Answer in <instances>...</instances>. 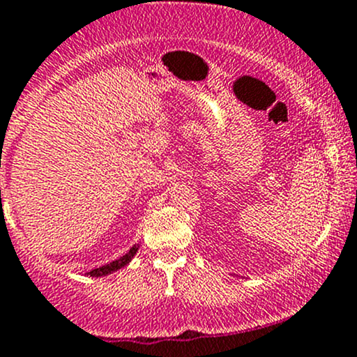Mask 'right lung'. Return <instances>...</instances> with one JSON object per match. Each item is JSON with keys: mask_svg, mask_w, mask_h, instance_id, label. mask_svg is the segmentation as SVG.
<instances>
[{"mask_svg": "<svg viewBox=\"0 0 357 357\" xmlns=\"http://www.w3.org/2000/svg\"><path fill=\"white\" fill-rule=\"evenodd\" d=\"M138 250H140V245L137 243V245L131 246L128 253L123 255L121 258H118V260L111 261V264H107V265H102V267H97V268L90 270L87 275H90V277H106V275H109V273H114V272H118V270L128 267L130 261L133 260Z\"/></svg>", "mask_w": 357, "mask_h": 357, "instance_id": "add662e5", "label": "right lung"}]
</instances>
